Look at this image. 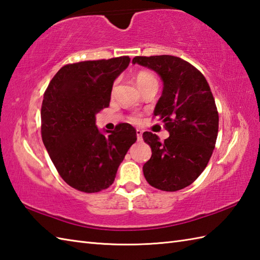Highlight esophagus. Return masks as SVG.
Returning <instances> with one entry per match:
<instances>
[{"label": "esophagus", "mask_w": 260, "mask_h": 260, "mask_svg": "<svg viewBox=\"0 0 260 260\" xmlns=\"http://www.w3.org/2000/svg\"><path fill=\"white\" fill-rule=\"evenodd\" d=\"M142 134L143 132L141 129H136V136H137V141H142Z\"/></svg>", "instance_id": "obj_1"}]
</instances>
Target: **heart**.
I'll use <instances>...</instances> for the list:
<instances>
[{
	"label": "heart",
	"mask_w": 260,
	"mask_h": 260,
	"mask_svg": "<svg viewBox=\"0 0 260 260\" xmlns=\"http://www.w3.org/2000/svg\"><path fill=\"white\" fill-rule=\"evenodd\" d=\"M136 82H137V85H139V87L145 86L147 84H157V81L155 78H154V76L147 74V73H140L139 75H137ZM115 88H116V82L114 85V89ZM133 120H135V118Z\"/></svg>",
	"instance_id": "obj_1"
}]
</instances>
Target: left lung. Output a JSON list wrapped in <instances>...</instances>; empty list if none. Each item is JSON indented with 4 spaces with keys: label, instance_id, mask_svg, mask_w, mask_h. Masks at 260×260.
Segmentation results:
<instances>
[{
    "label": "left lung",
    "instance_id": "left-lung-1",
    "mask_svg": "<svg viewBox=\"0 0 260 260\" xmlns=\"http://www.w3.org/2000/svg\"><path fill=\"white\" fill-rule=\"evenodd\" d=\"M132 62L155 71L163 81L154 115L170 134L161 143L151 132L143 133L152 150L143 165L145 179L162 191L184 189L206 169L217 141L219 115L209 84L200 71L179 57H135Z\"/></svg>",
    "mask_w": 260,
    "mask_h": 260
}]
</instances>
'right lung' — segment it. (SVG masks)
<instances>
[{"label":"right lung","instance_id":"right-lung-1","mask_svg":"<svg viewBox=\"0 0 260 260\" xmlns=\"http://www.w3.org/2000/svg\"><path fill=\"white\" fill-rule=\"evenodd\" d=\"M129 57L67 64L49 84L41 107V135L66 183L86 193L114 183L119 164L136 142V131L123 123L102 132L96 115L109 106L115 79Z\"/></svg>","mask_w":260,"mask_h":260}]
</instances>
